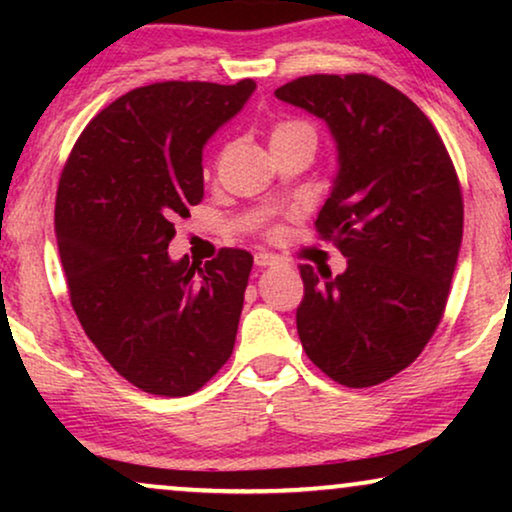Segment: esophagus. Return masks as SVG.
Masks as SVG:
<instances>
[{
	"instance_id": "34e87169",
	"label": "esophagus",
	"mask_w": 512,
	"mask_h": 512,
	"mask_svg": "<svg viewBox=\"0 0 512 512\" xmlns=\"http://www.w3.org/2000/svg\"><path fill=\"white\" fill-rule=\"evenodd\" d=\"M254 263L258 265V268H268V265H275L277 263V256L265 254V251H261V254L254 256Z\"/></svg>"
}]
</instances>
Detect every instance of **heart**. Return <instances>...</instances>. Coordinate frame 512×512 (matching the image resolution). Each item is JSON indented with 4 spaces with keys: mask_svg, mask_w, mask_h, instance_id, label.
I'll return each mask as SVG.
<instances>
[{
    "mask_svg": "<svg viewBox=\"0 0 512 512\" xmlns=\"http://www.w3.org/2000/svg\"><path fill=\"white\" fill-rule=\"evenodd\" d=\"M272 146L279 144H293V142H312L317 144V130L314 125L307 121H300V118H282L272 125ZM277 233V228H272Z\"/></svg>",
    "mask_w": 512,
    "mask_h": 512,
    "instance_id": "b5f03b06",
    "label": "heart"
}]
</instances>
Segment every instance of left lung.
<instances>
[{
  "mask_svg": "<svg viewBox=\"0 0 512 512\" xmlns=\"http://www.w3.org/2000/svg\"><path fill=\"white\" fill-rule=\"evenodd\" d=\"M275 95L324 118L338 142L314 226L347 270L300 265V342L333 382L375 387L408 368L443 319L464 233L457 170L424 111L377 76H300Z\"/></svg>",
  "mask_w": 512,
  "mask_h": 512,
  "instance_id": "obj_1",
  "label": "left lung"
}]
</instances>
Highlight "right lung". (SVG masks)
<instances>
[{
  "label": "right lung",
  "instance_id": "obj_1",
  "mask_svg": "<svg viewBox=\"0 0 512 512\" xmlns=\"http://www.w3.org/2000/svg\"><path fill=\"white\" fill-rule=\"evenodd\" d=\"M256 83L163 81L130 90L76 139L55 195L69 300L109 366L137 389L188 396L235 347L251 258L167 254L174 219L200 205L202 146Z\"/></svg>",
  "mask_w": 512,
  "mask_h": 512
}]
</instances>
